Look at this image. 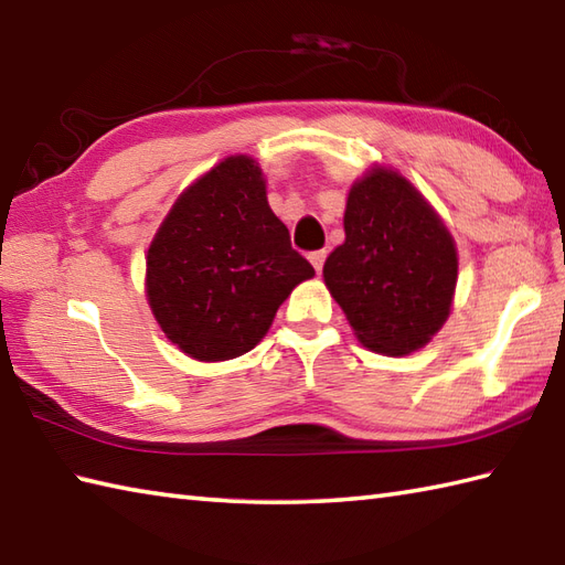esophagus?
I'll return each instance as SVG.
<instances>
[{"instance_id":"34e87169","label":"esophagus","mask_w":565,"mask_h":565,"mask_svg":"<svg viewBox=\"0 0 565 565\" xmlns=\"http://www.w3.org/2000/svg\"><path fill=\"white\" fill-rule=\"evenodd\" d=\"M309 260H311V266H315V270L321 275V270H323V260H326V250L321 248V250H311L309 254Z\"/></svg>"}]
</instances>
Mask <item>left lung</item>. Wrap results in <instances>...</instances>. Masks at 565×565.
Listing matches in <instances>:
<instances>
[{
  "mask_svg": "<svg viewBox=\"0 0 565 565\" xmlns=\"http://www.w3.org/2000/svg\"><path fill=\"white\" fill-rule=\"evenodd\" d=\"M343 227L323 280L353 331L384 355L423 348L445 323L457 285V248L443 220L404 177L377 169L350 188Z\"/></svg>",
  "mask_w": 565,
  "mask_h": 565,
  "instance_id": "8db88e82",
  "label": "left lung"
}]
</instances>
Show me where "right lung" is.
<instances>
[{"instance_id":"add662e5","label":"right lung","mask_w":565,"mask_h":565,"mask_svg":"<svg viewBox=\"0 0 565 565\" xmlns=\"http://www.w3.org/2000/svg\"><path fill=\"white\" fill-rule=\"evenodd\" d=\"M315 268L273 215L248 157H230L177 200L147 254V299L171 343L203 362L256 348Z\"/></svg>"}]
</instances>
